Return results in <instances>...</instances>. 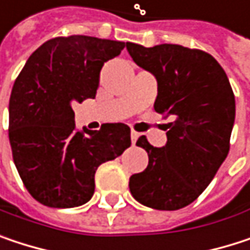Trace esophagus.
<instances>
[{
  "mask_svg": "<svg viewBox=\"0 0 250 250\" xmlns=\"http://www.w3.org/2000/svg\"><path fill=\"white\" fill-rule=\"evenodd\" d=\"M130 137H131V143L134 145V143L137 142V139H139V133H137V131H131V133H130Z\"/></svg>",
  "mask_w": 250,
  "mask_h": 250,
  "instance_id": "34e87169",
  "label": "esophagus"
}]
</instances>
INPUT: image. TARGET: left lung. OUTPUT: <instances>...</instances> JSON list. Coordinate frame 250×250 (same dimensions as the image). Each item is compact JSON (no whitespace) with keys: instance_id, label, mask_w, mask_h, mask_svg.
Here are the masks:
<instances>
[{"instance_id":"obj_1","label":"left lung","mask_w":250,"mask_h":250,"mask_svg":"<svg viewBox=\"0 0 250 250\" xmlns=\"http://www.w3.org/2000/svg\"><path fill=\"white\" fill-rule=\"evenodd\" d=\"M137 66L158 82L155 111L172 116L167 145L153 147L145 136L147 168L130 176V192L155 210L191 204L211 182L229 153L236 104L227 75L208 53L179 44L145 47L127 43Z\"/></svg>"}]
</instances>
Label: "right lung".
Instances as JSON below:
<instances>
[{
  "mask_svg": "<svg viewBox=\"0 0 250 250\" xmlns=\"http://www.w3.org/2000/svg\"><path fill=\"white\" fill-rule=\"evenodd\" d=\"M125 42L91 36L56 37L31 53L10 97L8 137L16 168L34 200L71 208L91 200L97 168L131 145L130 127L75 128L74 103L94 98L104 62Z\"/></svg>",
  "mask_w": 250,
  "mask_h": 250,
  "instance_id": "add662e5",
  "label": "right lung"
}]
</instances>
